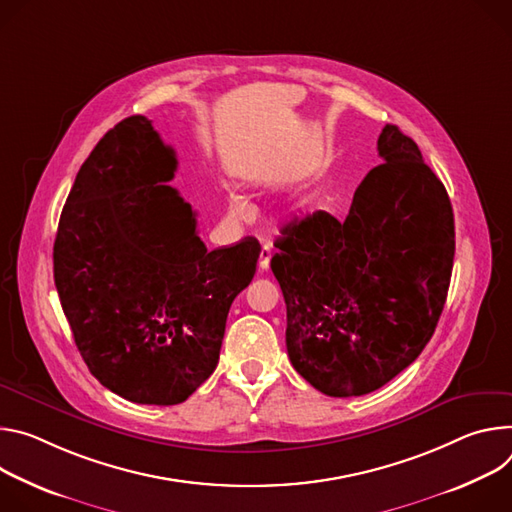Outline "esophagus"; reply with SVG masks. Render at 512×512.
<instances>
[{
  "label": "esophagus",
  "mask_w": 512,
  "mask_h": 512,
  "mask_svg": "<svg viewBox=\"0 0 512 512\" xmlns=\"http://www.w3.org/2000/svg\"><path fill=\"white\" fill-rule=\"evenodd\" d=\"M270 258H272V248L268 246V244H264L262 246V250H260V260H258V268L264 272V270H268V266H270Z\"/></svg>",
  "instance_id": "esophagus-1"
}]
</instances>
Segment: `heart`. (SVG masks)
<instances>
[{
    "mask_svg": "<svg viewBox=\"0 0 512 512\" xmlns=\"http://www.w3.org/2000/svg\"><path fill=\"white\" fill-rule=\"evenodd\" d=\"M227 211L236 219H244L248 215V203L242 195H230V199H227Z\"/></svg>",
    "mask_w": 512,
    "mask_h": 512,
    "instance_id": "b5f03b06",
    "label": "heart"
}]
</instances>
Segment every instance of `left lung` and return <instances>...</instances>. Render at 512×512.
<instances>
[{"label":"left lung","mask_w":512,"mask_h":512,"mask_svg":"<svg viewBox=\"0 0 512 512\" xmlns=\"http://www.w3.org/2000/svg\"><path fill=\"white\" fill-rule=\"evenodd\" d=\"M344 221L315 211L282 227L270 268L287 303L293 368L327 396H362L431 339L456 254L453 211L419 146L386 124Z\"/></svg>","instance_id":"8db88e82"}]
</instances>
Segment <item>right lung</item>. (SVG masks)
<instances>
[{
  "label": "right lung",
  "mask_w": 512,
  "mask_h": 512,
  "mask_svg": "<svg viewBox=\"0 0 512 512\" xmlns=\"http://www.w3.org/2000/svg\"><path fill=\"white\" fill-rule=\"evenodd\" d=\"M175 150L152 122L111 128L77 173L54 240V285L89 372L140 405H179L217 366L225 319L260 244L207 252L166 185Z\"/></svg>",
  "instance_id": "add662e5"
}]
</instances>
